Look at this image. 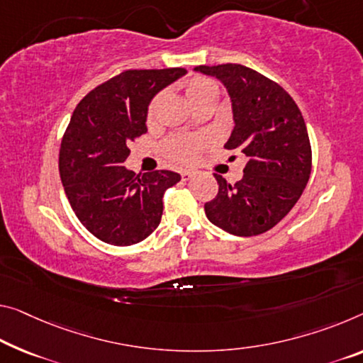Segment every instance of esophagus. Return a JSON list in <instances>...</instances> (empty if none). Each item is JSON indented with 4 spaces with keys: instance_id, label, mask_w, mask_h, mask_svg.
<instances>
[{
    "instance_id": "esophagus-1",
    "label": "esophagus",
    "mask_w": 363,
    "mask_h": 363,
    "mask_svg": "<svg viewBox=\"0 0 363 363\" xmlns=\"http://www.w3.org/2000/svg\"><path fill=\"white\" fill-rule=\"evenodd\" d=\"M193 177H194L193 172H189V170L182 172V180H183V182H189V180H191Z\"/></svg>"
}]
</instances>
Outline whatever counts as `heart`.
<instances>
[{"mask_svg":"<svg viewBox=\"0 0 363 363\" xmlns=\"http://www.w3.org/2000/svg\"><path fill=\"white\" fill-rule=\"evenodd\" d=\"M185 94L188 102L194 107L201 100L208 97H216L217 99V87L213 81L206 79V77H191L185 82ZM162 100V94H157L152 100H150L149 108H147V118L154 120L155 113H157L159 104ZM204 146V139L196 138V136H178L172 138L169 143L165 144V154L167 157L174 162H191V160L196 159V155L201 149Z\"/></svg>","mask_w":363,"mask_h":363,"instance_id":"1","label":"heart"}]
</instances>
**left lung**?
<instances>
[{
    "label": "left lung",
    "instance_id": "1",
    "mask_svg": "<svg viewBox=\"0 0 363 363\" xmlns=\"http://www.w3.org/2000/svg\"><path fill=\"white\" fill-rule=\"evenodd\" d=\"M225 86L233 126L225 149L247 155L243 178L230 185L214 174L217 196L204 204L208 219L232 235L253 237L289 214L311 174V147L294 99L258 71L242 65L196 66Z\"/></svg>",
    "mask_w": 363,
    "mask_h": 363
}]
</instances>
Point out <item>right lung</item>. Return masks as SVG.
Returning a JSON list of instances; mask_svg holds the SVG:
<instances>
[{"label":"right lung","instance_id":"obj_1","mask_svg":"<svg viewBox=\"0 0 363 363\" xmlns=\"http://www.w3.org/2000/svg\"><path fill=\"white\" fill-rule=\"evenodd\" d=\"M186 69H128L77 104L60 147V177L72 211L94 237L116 247L143 242L162 219L170 170L135 174L123 165L147 131L150 100Z\"/></svg>","mask_w":363,"mask_h":363}]
</instances>
